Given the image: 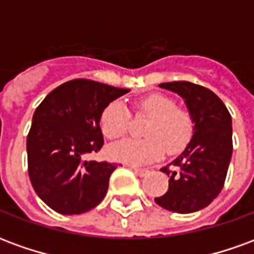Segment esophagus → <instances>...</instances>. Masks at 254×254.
<instances>
[{"mask_svg":"<svg viewBox=\"0 0 254 254\" xmlns=\"http://www.w3.org/2000/svg\"><path fill=\"white\" fill-rule=\"evenodd\" d=\"M132 170L140 177H144L145 174H147V173H148V170H147V169H138V167H132Z\"/></svg>","mask_w":254,"mask_h":254,"instance_id":"esophagus-1","label":"esophagus"}]
</instances>
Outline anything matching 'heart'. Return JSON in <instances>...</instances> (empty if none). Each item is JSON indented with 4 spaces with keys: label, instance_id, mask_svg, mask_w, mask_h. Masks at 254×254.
I'll list each match as a JSON object with an SVG mask.
<instances>
[{
    "label": "heart",
    "instance_id": "1",
    "mask_svg": "<svg viewBox=\"0 0 254 254\" xmlns=\"http://www.w3.org/2000/svg\"><path fill=\"white\" fill-rule=\"evenodd\" d=\"M137 114L148 117L143 129V138H127L109 147V156L116 162L129 165H145L162 158L166 152L176 155L190 143L194 121L190 111L176 106L173 98L154 92L136 102ZM129 111L121 100L105 106L99 117L102 133L107 138L124 136L129 127Z\"/></svg>",
    "mask_w": 254,
    "mask_h": 254
}]
</instances>
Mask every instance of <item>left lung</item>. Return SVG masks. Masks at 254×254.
Instances as JSON below:
<instances>
[{
  "instance_id": "1",
  "label": "left lung",
  "mask_w": 254,
  "mask_h": 254,
  "mask_svg": "<svg viewBox=\"0 0 254 254\" xmlns=\"http://www.w3.org/2000/svg\"><path fill=\"white\" fill-rule=\"evenodd\" d=\"M159 87L184 98L194 133L184 152L170 163L177 170L162 169L170 177L169 189L155 202L177 213L196 212L209 205L224 185L233 154L231 116L218 95L202 85L173 81Z\"/></svg>"
}]
</instances>
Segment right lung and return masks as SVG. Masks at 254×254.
Returning a JSON list of instances; mask_svg holds the SVG:
<instances>
[{
  "label": "right lung",
  "instance_id": "right-lung-1",
  "mask_svg": "<svg viewBox=\"0 0 254 254\" xmlns=\"http://www.w3.org/2000/svg\"><path fill=\"white\" fill-rule=\"evenodd\" d=\"M129 92L76 78L53 89L36 107L27 136L28 176L36 194L63 215H78L105 198L116 163L87 160L103 145L99 117Z\"/></svg>",
  "mask_w": 254,
  "mask_h": 254
}]
</instances>
